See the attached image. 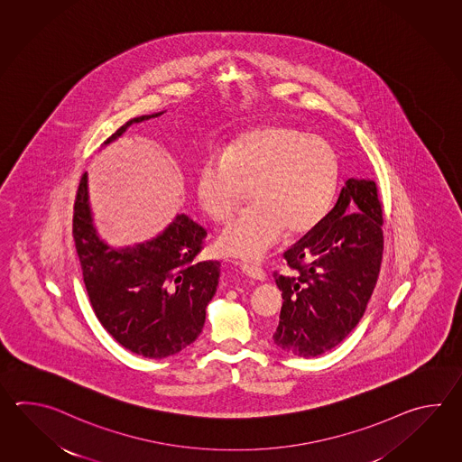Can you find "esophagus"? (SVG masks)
<instances>
[{
  "label": "esophagus",
  "mask_w": 462,
  "mask_h": 462,
  "mask_svg": "<svg viewBox=\"0 0 462 462\" xmlns=\"http://www.w3.org/2000/svg\"><path fill=\"white\" fill-rule=\"evenodd\" d=\"M236 264L239 265L243 274L247 277H253L255 281H265V273L259 265L247 264V263H236Z\"/></svg>",
  "instance_id": "34e87169"
}]
</instances>
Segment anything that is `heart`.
<instances>
[{
	"label": "heart",
	"instance_id": "heart-1",
	"mask_svg": "<svg viewBox=\"0 0 462 462\" xmlns=\"http://www.w3.org/2000/svg\"><path fill=\"white\" fill-rule=\"evenodd\" d=\"M338 178L334 147L292 127L241 134L221 157L203 158L195 177L198 203L211 221L226 223L251 189L253 209L217 235L219 254L254 263L282 237L314 229L327 215Z\"/></svg>",
	"mask_w": 462,
	"mask_h": 462
}]
</instances>
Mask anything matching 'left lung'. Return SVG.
<instances>
[{"mask_svg":"<svg viewBox=\"0 0 462 462\" xmlns=\"http://www.w3.org/2000/svg\"><path fill=\"white\" fill-rule=\"evenodd\" d=\"M383 209L374 180L348 178L334 208L284 253L294 274L275 273L282 309L273 340L312 358L354 330L374 294L383 255Z\"/></svg>","mask_w":462,"mask_h":462,"instance_id":"1","label":"left lung"}]
</instances>
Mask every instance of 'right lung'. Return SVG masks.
<instances>
[{
    "instance_id": "right-lung-1",
    "label": "right lung",
    "mask_w": 462,
    "mask_h": 462,
    "mask_svg": "<svg viewBox=\"0 0 462 462\" xmlns=\"http://www.w3.org/2000/svg\"><path fill=\"white\" fill-rule=\"evenodd\" d=\"M163 112L128 120L104 147L130 125ZM88 181L84 173L74 203L72 235L98 322L134 354L165 358L181 352L201 334L208 304L217 294L219 263L195 261L207 231L187 215H177L155 237L114 247L98 235Z\"/></svg>"
}]
</instances>
